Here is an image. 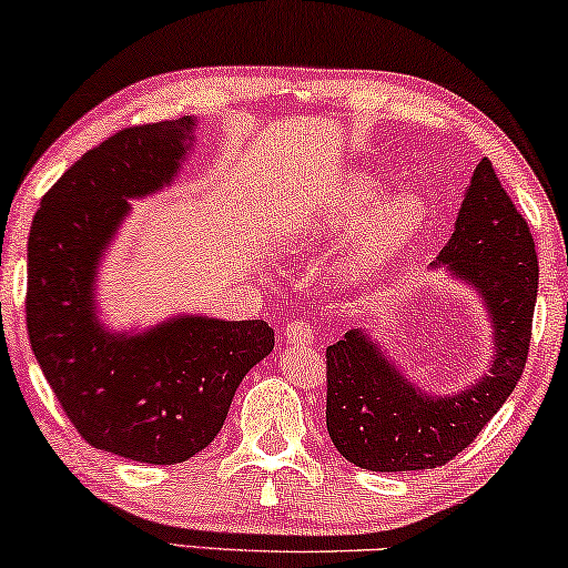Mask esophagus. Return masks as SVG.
Segmentation results:
<instances>
[{
	"mask_svg": "<svg viewBox=\"0 0 568 568\" xmlns=\"http://www.w3.org/2000/svg\"><path fill=\"white\" fill-rule=\"evenodd\" d=\"M313 338H315V328L307 321H292L284 328V341H286V344L305 346V344H313Z\"/></svg>",
	"mask_w": 568,
	"mask_h": 568,
	"instance_id": "obj_1",
	"label": "esophagus"
}]
</instances>
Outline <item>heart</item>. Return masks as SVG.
I'll list each match as a JSON object with an SVG mask.
<instances>
[{"instance_id":"1","label":"heart","mask_w":568,"mask_h":568,"mask_svg":"<svg viewBox=\"0 0 568 568\" xmlns=\"http://www.w3.org/2000/svg\"><path fill=\"white\" fill-rule=\"evenodd\" d=\"M379 193L383 181L369 173H352L300 230V243H317L357 227L336 263V274L344 282H362L379 274L426 220L424 201L414 193L395 196L375 209Z\"/></svg>"}]
</instances>
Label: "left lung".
I'll return each instance as SVG.
<instances>
[{
	"mask_svg": "<svg viewBox=\"0 0 568 568\" xmlns=\"http://www.w3.org/2000/svg\"><path fill=\"white\" fill-rule=\"evenodd\" d=\"M439 263L484 294L494 321L491 375L453 398L408 385L375 341L348 331L325 348V424L348 463L367 470H426L473 445L525 372L538 300V253L527 220L480 160Z\"/></svg>",
	"mask_w": 568,
	"mask_h": 568,
	"instance_id": "obj_1",
	"label": "left lung"
}]
</instances>
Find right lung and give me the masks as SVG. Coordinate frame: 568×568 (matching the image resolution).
I'll return each instance as SVG.
<instances>
[{
  "label": "right lung",
  "instance_id": "right-lung-1",
  "mask_svg": "<svg viewBox=\"0 0 568 568\" xmlns=\"http://www.w3.org/2000/svg\"><path fill=\"white\" fill-rule=\"evenodd\" d=\"M191 134L183 115L108 136L51 185L28 237V336L61 410L88 445L150 465L209 447L274 348L266 321L173 317L139 336L95 321V268L129 199L173 181Z\"/></svg>",
  "mask_w": 568,
  "mask_h": 568
}]
</instances>
